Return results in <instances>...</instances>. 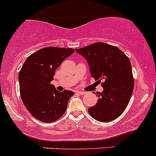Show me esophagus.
<instances>
[{"mask_svg": "<svg viewBox=\"0 0 156 156\" xmlns=\"http://www.w3.org/2000/svg\"><path fill=\"white\" fill-rule=\"evenodd\" d=\"M76 94H80V95H84V94H85V92H83V91H80V90H76Z\"/></svg>", "mask_w": 156, "mask_h": 156, "instance_id": "obj_1", "label": "esophagus"}]
</instances>
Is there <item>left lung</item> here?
Instances as JSON below:
<instances>
[{"label":"left lung","instance_id":"1","mask_svg":"<svg viewBox=\"0 0 156 156\" xmlns=\"http://www.w3.org/2000/svg\"><path fill=\"white\" fill-rule=\"evenodd\" d=\"M87 61L90 73L104 90L97 93L96 105L89 114L101 122H109L125 111L132 96L134 80L130 59L118 47L95 43L76 49Z\"/></svg>","mask_w":156,"mask_h":156}]
</instances>
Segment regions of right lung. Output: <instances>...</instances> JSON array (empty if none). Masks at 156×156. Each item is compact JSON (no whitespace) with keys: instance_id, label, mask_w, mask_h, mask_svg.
I'll return each mask as SVG.
<instances>
[{"instance_id":"right-lung-1","label":"right lung","mask_w":156,"mask_h":156,"mask_svg":"<svg viewBox=\"0 0 156 156\" xmlns=\"http://www.w3.org/2000/svg\"><path fill=\"white\" fill-rule=\"evenodd\" d=\"M74 52L73 48L47 47L26 59L18 75L23 103L36 119L53 122L66 112L71 90L60 92L51 84L62 61Z\"/></svg>"}]
</instances>
